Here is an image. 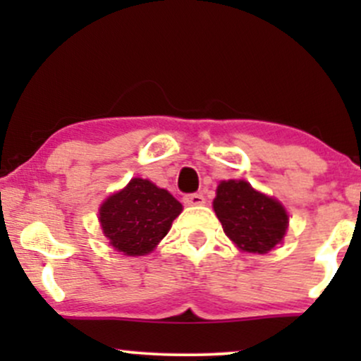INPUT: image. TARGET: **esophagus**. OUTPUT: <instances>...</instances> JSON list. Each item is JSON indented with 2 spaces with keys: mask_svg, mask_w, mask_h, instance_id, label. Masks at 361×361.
<instances>
[{
  "mask_svg": "<svg viewBox=\"0 0 361 361\" xmlns=\"http://www.w3.org/2000/svg\"><path fill=\"white\" fill-rule=\"evenodd\" d=\"M183 202L186 205H204L205 204V198H204V195H200V193H188V195H185L183 197Z\"/></svg>",
  "mask_w": 361,
  "mask_h": 361,
  "instance_id": "34e87169",
  "label": "esophagus"
}]
</instances>
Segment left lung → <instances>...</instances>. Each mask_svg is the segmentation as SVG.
<instances>
[{
  "instance_id": "left-lung-1",
  "label": "left lung",
  "mask_w": 361,
  "mask_h": 361,
  "mask_svg": "<svg viewBox=\"0 0 361 361\" xmlns=\"http://www.w3.org/2000/svg\"><path fill=\"white\" fill-rule=\"evenodd\" d=\"M214 210L231 241L243 251L268 252L287 231L288 215L279 202L256 192L247 181H222Z\"/></svg>"
}]
</instances>
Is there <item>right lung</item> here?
I'll use <instances>...</instances> for the list:
<instances>
[{"label":"right lung","instance_id":"obj_1","mask_svg":"<svg viewBox=\"0 0 361 361\" xmlns=\"http://www.w3.org/2000/svg\"><path fill=\"white\" fill-rule=\"evenodd\" d=\"M181 209L180 202L166 190L134 178L122 192L111 195L102 205L103 234L123 255H147L168 234Z\"/></svg>","mask_w":361,"mask_h":361}]
</instances>
